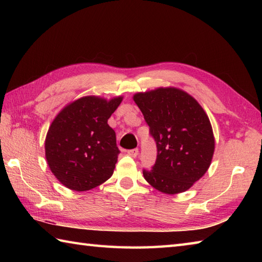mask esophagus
Segmentation results:
<instances>
[{"instance_id": "esophagus-1", "label": "esophagus", "mask_w": 262, "mask_h": 262, "mask_svg": "<svg viewBox=\"0 0 262 262\" xmlns=\"http://www.w3.org/2000/svg\"><path fill=\"white\" fill-rule=\"evenodd\" d=\"M127 153L129 154L132 158H136L137 155H138V148H133V149H129V151H128Z\"/></svg>"}]
</instances>
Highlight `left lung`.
Listing matches in <instances>:
<instances>
[{
	"label": "left lung",
	"mask_w": 262,
	"mask_h": 262,
	"mask_svg": "<svg viewBox=\"0 0 262 262\" xmlns=\"http://www.w3.org/2000/svg\"><path fill=\"white\" fill-rule=\"evenodd\" d=\"M157 143L152 170L145 180L168 194L188 190L208 170L215 140L208 116L196 99L177 88H159L134 96Z\"/></svg>",
	"instance_id": "obj_1"
}]
</instances>
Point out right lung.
I'll return each instance as SVG.
<instances>
[{"label":"right lung","mask_w":262,"mask_h":262,"mask_svg":"<svg viewBox=\"0 0 262 262\" xmlns=\"http://www.w3.org/2000/svg\"><path fill=\"white\" fill-rule=\"evenodd\" d=\"M121 100L83 97L53 120L45 141L46 160L53 174L71 190H90L113 176L120 151L108 119Z\"/></svg>","instance_id":"obj_1"}]
</instances>
